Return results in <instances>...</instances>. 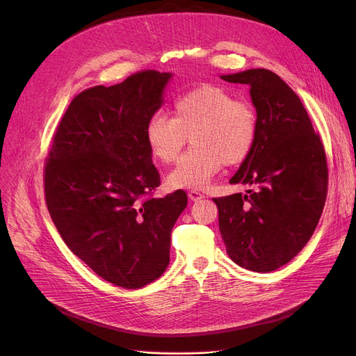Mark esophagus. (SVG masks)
I'll use <instances>...</instances> for the list:
<instances>
[{
    "label": "esophagus",
    "mask_w": 356,
    "mask_h": 356,
    "mask_svg": "<svg viewBox=\"0 0 356 356\" xmlns=\"http://www.w3.org/2000/svg\"><path fill=\"white\" fill-rule=\"evenodd\" d=\"M189 197H191L193 202H196V200L203 199L204 196H203V193H200V192H197V191H189Z\"/></svg>",
    "instance_id": "34e87169"
}]
</instances>
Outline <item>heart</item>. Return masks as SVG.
Returning a JSON list of instances; mask_svg holds the SVG:
<instances>
[{
  "mask_svg": "<svg viewBox=\"0 0 356 356\" xmlns=\"http://www.w3.org/2000/svg\"><path fill=\"white\" fill-rule=\"evenodd\" d=\"M258 114L247 99L218 85L204 83L180 95L172 118L154 115L145 127L149 154L163 164L177 160L191 137L193 148L168 175L172 188H203L223 165H238L252 153Z\"/></svg>",
  "mask_w": 356,
  "mask_h": 356,
  "instance_id": "heart-1",
  "label": "heart"
}]
</instances>
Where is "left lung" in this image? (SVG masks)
I'll return each mask as SVG.
<instances>
[{"instance_id":"obj_1","label":"left lung","mask_w":356,"mask_h":356,"mask_svg":"<svg viewBox=\"0 0 356 356\" xmlns=\"http://www.w3.org/2000/svg\"><path fill=\"white\" fill-rule=\"evenodd\" d=\"M222 79L251 88L258 136L231 179L251 189L213 197L219 231L234 263L270 273L303 250L322 216L329 180L325 147L302 101L271 70L250 69Z\"/></svg>"}]
</instances>
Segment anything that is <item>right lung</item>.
<instances>
[{
    "mask_svg": "<svg viewBox=\"0 0 356 356\" xmlns=\"http://www.w3.org/2000/svg\"><path fill=\"white\" fill-rule=\"evenodd\" d=\"M170 73L141 70L74 97L44 163V199L65 244L106 282L141 289L170 263V234L188 195L154 197L160 175L145 127Z\"/></svg>",
    "mask_w": 356,
    "mask_h": 356,
    "instance_id": "1",
    "label": "right lung"
}]
</instances>
